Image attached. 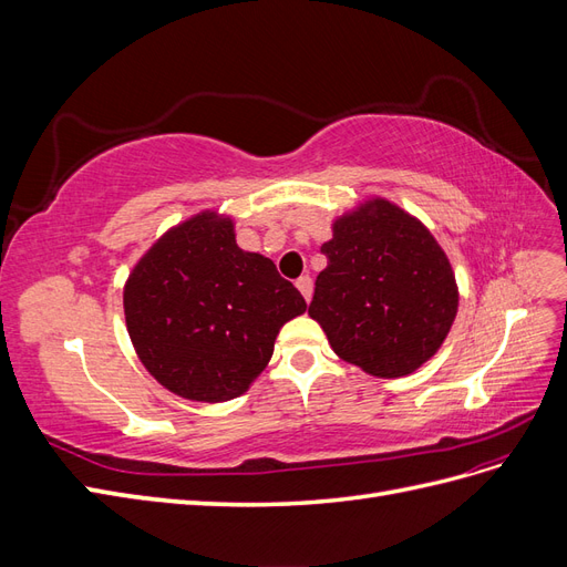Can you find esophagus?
Here are the masks:
<instances>
[{"label": "esophagus", "mask_w": 567, "mask_h": 567, "mask_svg": "<svg viewBox=\"0 0 567 567\" xmlns=\"http://www.w3.org/2000/svg\"><path fill=\"white\" fill-rule=\"evenodd\" d=\"M296 286H298V290L302 293V298L310 302L312 300V279L310 277H300L298 281H296Z\"/></svg>", "instance_id": "1"}]
</instances>
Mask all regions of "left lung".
Masks as SVG:
<instances>
[{"label":"left lung","instance_id":"obj_1","mask_svg":"<svg viewBox=\"0 0 567 567\" xmlns=\"http://www.w3.org/2000/svg\"><path fill=\"white\" fill-rule=\"evenodd\" d=\"M310 317L333 352L379 379L414 373L447 338L458 288L447 255L416 217L371 198L333 221Z\"/></svg>","mask_w":567,"mask_h":567}]
</instances>
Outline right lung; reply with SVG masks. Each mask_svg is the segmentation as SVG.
I'll use <instances>...</instances> for the list:
<instances>
[{
	"mask_svg": "<svg viewBox=\"0 0 567 567\" xmlns=\"http://www.w3.org/2000/svg\"><path fill=\"white\" fill-rule=\"evenodd\" d=\"M123 302L146 371L194 402L244 394L269 364L281 326L307 310L277 265L238 248L234 221L210 210L148 248L130 274Z\"/></svg>",
	"mask_w": 567,
	"mask_h": 567,
	"instance_id": "1",
	"label": "right lung"
}]
</instances>
